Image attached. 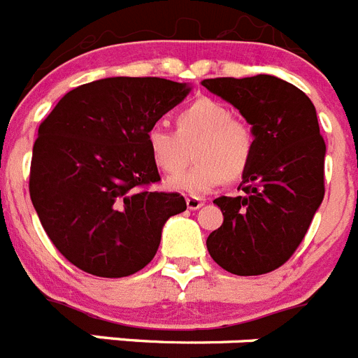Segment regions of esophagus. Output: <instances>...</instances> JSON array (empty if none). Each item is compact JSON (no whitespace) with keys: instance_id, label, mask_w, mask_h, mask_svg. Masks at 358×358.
Segmentation results:
<instances>
[{"instance_id":"1","label":"esophagus","mask_w":358,"mask_h":358,"mask_svg":"<svg viewBox=\"0 0 358 358\" xmlns=\"http://www.w3.org/2000/svg\"><path fill=\"white\" fill-rule=\"evenodd\" d=\"M186 206H188V210H199V208L204 206V201L199 197H188L186 199Z\"/></svg>"}]
</instances>
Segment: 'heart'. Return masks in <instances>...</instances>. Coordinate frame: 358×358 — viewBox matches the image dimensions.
<instances>
[{"label": "heart", "instance_id": "1", "mask_svg": "<svg viewBox=\"0 0 358 358\" xmlns=\"http://www.w3.org/2000/svg\"><path fill=\"white\" fill-rule=\"evenodd\" d=\"M176 132L154 125L145 134L152 163L166 176L178 173L192 144L196 163L172 177L169 188L204 195L220 182L245 173L255 152V134L248 123L233 118V110L213 98H197L176 113Z\"/></svg>", "mask_w": 358, "mask_h": 358}]
</instances>
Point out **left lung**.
Instances as JSON below:
<instances>
[{"label":"left lung","instance_id":"8db88e82","mask_svg":"<svg viewBox=\"0 0 358 358\" xmlns=\"http://www.w3.org/2000/svg\"><path fill=\"white\" fill-rule=\"evenodd\" d=\"M202 85L252 125L255 152L238 197H218L222 226L206 240L227 273L258 276L289 260L324 197L327 145L310 98L273 75L208 78Z\"/></svg>","mask_w":358,"mask_h":358}]
</instances>
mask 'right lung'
I'll list each match as a JSON object with an SVG mask.
<instances>
[{"label":"right lung","mask_w":358,"mask_h":358,"mask_svg":"<svg viewBox=\"0 0 358 358\" xmlns=\"http://www.w3.org/2000/svg\"><path fill=\"white\" fill-rule=\"evenodd\" d=\"M189 90L157 77L102 78L66 93L39 125L31 204L53 245L84 273L141 271L164 222L186 210L182 195L148 188L161 177L145 134Z\"/></svg>","instance_id":"add662e5"}]
</instances>
